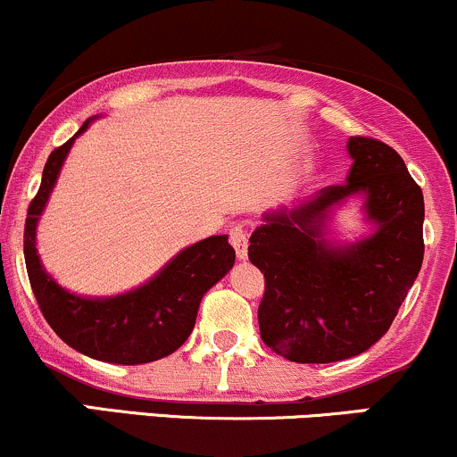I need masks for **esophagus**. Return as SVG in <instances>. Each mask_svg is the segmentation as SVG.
I'll use <instances>...</instances> for the list:
<instances>
[{"label":"esophagus","mask_w":457,"mask_h":457,"mask_svg":"<svg viewBox=\"0 0 457 457\" xmlns=\"http://www.w3.org/2000/svg\"><path fill=\"white\" fill-rule=\"evenodd\" d=\"M229 243L236 249V255H238V260H246V249H249V234H246V229L243 225H234L232 229H229Z\"/></svg>","instance_id":"34e87169"}]
</instances>
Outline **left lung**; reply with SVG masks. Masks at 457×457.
<instances>
[{"instance_id": "obj_1", "label": "left lung", "mask_w": 457, "mask_h": 457, "mask_svg": "<svg viewBox=\"0 0 457 457\" xmlns=\"http://www.w3.org/2000/svg\"><path fill=\"white\" fill-rule=\"evenodd\" d=\"M347 183L323 187L294 211L266 214L249 260L263 272L257 309L266 347L298 364H329L364 353L387 332L423 262V194L403 157L368 136L349 138ZM367 195L378 232L351 247L322 238L327 211Z\"/></svg>"}]
</instances>
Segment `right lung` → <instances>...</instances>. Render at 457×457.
Returning <instances> with one entry per match:
<instances>
[{
    "instance_id": "add662e5",
    "label": "right lung",
    "mask_w": 457,
    "mask_h": 457,
    "mask_svg": "<svg viewBox=\"0 0 457 457\" xmlns=\"http://www.w3.org/2000/svg\"><path fill=\"white\" fill-rule=\"evenodd\" d=\"M87 128L89 120L76 136ZM76 136L48 155L40 189L27 208L23 251L37 306L63 343L93 360L123 366L162 360L189 338L202 295L234 266L236 251L228 236H211L180 251L153 281L114 298H80L59 287L37 260L36 223Z\"/></svg>"
}]
</instances>
